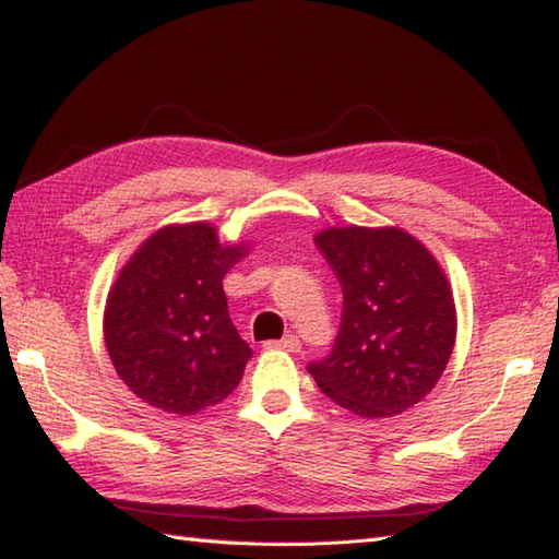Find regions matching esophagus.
I'll return each mask as SVG.
<instances>
[{
	"label": "esophagus",
	"instance_id": "1",
	"mask_svg": "<svg viewBox=\"0 0 559 559\" xmlns=\"http://www.w3.org/2000/svg\"><path fill=\"white\" fill-rule=\"evenodd\" d=\"M264 346H266L269 350L298 353V350H300V338H298V336H288V338H281V341H266Z\"/></svg>",
	"mask_w": 559,
	"mask_h": 559
}]
</instances>
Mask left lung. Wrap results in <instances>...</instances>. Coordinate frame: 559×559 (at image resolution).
<instances>
[{"instance_id": "8db88e82", "label": "left lung", "mask_w": 559, "mask_h": 559, "mask_svg": "<svg viewBox=\"0 0 559 559\" xmlns=\"http://www.w3.org/2000/svg\"><path fill=\"white\" fill-rule=\"evenodd\" d=\"M314 242L341 281L343 317L334 350L307 370L360 418L408 411L454 353L456 305L442 264L399 225H331Z\"/></svg>"}]
</instances>
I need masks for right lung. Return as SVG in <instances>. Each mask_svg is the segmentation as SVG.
Segmentation results:
<instances>
[{
    "label": "right lung",
    "mask_w": 559,
    "mask_h": 559,
    "mask_svg": "<svg viewBox=\"0 0 559 559\" xmlns=\"http://www.w3.org/2000/svg\"><path fill=\"white\" fill-rule=\"evenodd\" d=\"M249 252L213 223H170L141 242L110 286L103 336L117 374L151 408L194 415L233 394L252 358L223 278Z\"/></svg>",
    "instance_id": "obj_1"
}]
</instances>
